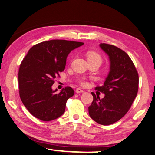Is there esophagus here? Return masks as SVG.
Masks as SVG:
<instances>
[{"label": "esophagus", "mask_w": 155, "mask_h": 155, "mask_svg": "<svg viewBox=\"0 0 155 155\" xmlns=\"http://www.w3.org/2000/svg\"><path fill=\"white\" fill-rule=\"evenodd\" d=\"M76 93H77V94H80V93H83V92H84V91L83 89H80V88H77V89H76Z\"/></svg>", "instance_id": "34e87169"}]
</instances>
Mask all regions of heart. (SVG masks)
Segmentation results:
<instances>
[{"mask_svg": "<svg viewBox=\"0 0 155 155\" xmlns=\"http://www.w3.org/2000/svg\"><path fill=\"white\" fill-rule=\"evenodd\" d=\"M87 59H88V60L97 61H99L100 64L102 62V58L100 57V55L99 54H97V53L95 52L90 51L87 53ZM81 83L82 84V85H84V84H85V82L83 81H81Z\"/></svg>", "mask_w": 155, "mask_h": 155, "instance_id": "obj_1", "label": "heart"}]
</instances>
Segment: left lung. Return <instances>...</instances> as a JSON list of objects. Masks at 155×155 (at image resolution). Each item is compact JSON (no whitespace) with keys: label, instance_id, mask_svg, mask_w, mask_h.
<instances>
[{"label":"left lung","instance_id":"left-lung-1","mask_svg":"<svg viewBox=\"0 0 155 155\" xmlns=\"http://www.w3.org/2000/svg\"><path fill=\"white\" fill-rule=\"evenodd\" d=\"M100 47L108 56L110 71L104 85L95 88L105 96L100 99L91 93L94 100L89 106V114L95 122L108 125L119 120L130 108L137 94L139 77L124 51L105 43H100Z\"/></svg>","mask_w":155,"mask_h":155}]
</instances>
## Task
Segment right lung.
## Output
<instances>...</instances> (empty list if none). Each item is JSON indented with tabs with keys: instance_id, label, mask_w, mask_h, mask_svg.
<instances>
[{
	"instance_id": "1",
	"label": "right lung",
	"mask_w": 155,
	"mask_h": 155,
	"mask_svg": "<svg viewBox=\"0 0 155 155\" xmlns=\"http://www.w3.org/2000/svg\"><path fill=\"white\" fill-rule=\"evenodd\" d=\"M84 43L51 40L34 45L22 60L18 73L19 96L31 114L43 121L61 117L66 104L74 91L66 87L60 93L52 85L59 73L65 69L66 58L72 50Z\"/></svg>"
}]
</instances>
